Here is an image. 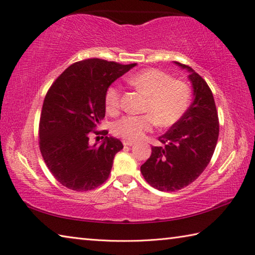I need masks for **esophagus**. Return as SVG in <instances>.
Instances as JSON below:
<instances>
[{"mask_svg": "<svg viewBox=\"0 0 255 255\" xmlns=\"http://www.w3.org/2000/svg\"><path fill=\"white\" fill-rule=\"evenodd\" d=\"M125 147H131V145H133V142L132 141H128V140H124L123 141Z\"/></svg>", "mask_w": 255, "mask_h": 255, "instance_id": "1", "label": "esophagus"}]
</instances>
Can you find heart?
<instances>
[{
  "label": "heart",
  "instance_id": "b5f03b06",
  "mask_svg": "<svg viewBox=\"0 0 255 255\" xmlns=\"http://www.w3.org/2000/svg\"><path fill=\"white\" fill-rule=\"evenodd\" d=\"M132 88L147 97L143 112L149 115L126 116L114 125V132L128 141H137L151 130L153 124L166 128L177 123L185 114L191 100L186 83L172 80L169 74L156 69L138 72L128 80ZM121 88L112 85L107 89L105 103L107 111L115 113L121 106Z\"/></svg>",
  "mask_w": 255,
  "mask_h": 255
}]
</instances>
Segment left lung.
<instances>
[{
    "label": "left lung",
    "mask_w": 255,
    "mask_h": 255,
    "mask_svg": "<svg viewBox=\"0 0 255 255\" xmlns=\"http://www.w3.org/2000/svg\"><path fill=\"white\" fill-rule=\"evenodd\" d=\"M189 73L193 102L182 118L159 137L163 147H152L140 167L144 180L162 192H175L193 183L210 162L219 136L218 113L206 81L194 70L174 61Z\"/></svg>",
    "instance_id": "8db88e82"
}]
</instances>
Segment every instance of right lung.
<instances>
[{
    "mask_svg": "<svg viewBox=\"0 0 255 255\" xmlns=\"http://www.w3.org/2000/svg\"><path fill=\"white\" fill-rule=\"evenodd\" d=\"M137 63L86 59L64 70L47 92L39 122V147L48 169L63 186L77 192L102 185L124 145L108 137L90 144L89 137L105 117V94L113 82ZM104 138V137H103Z\"/></svg>",
    "mask_w": 255,
    "mask_h": 255,
    "instance_id": "obj_1",
    "label": "right lung"
}]
</instances>
